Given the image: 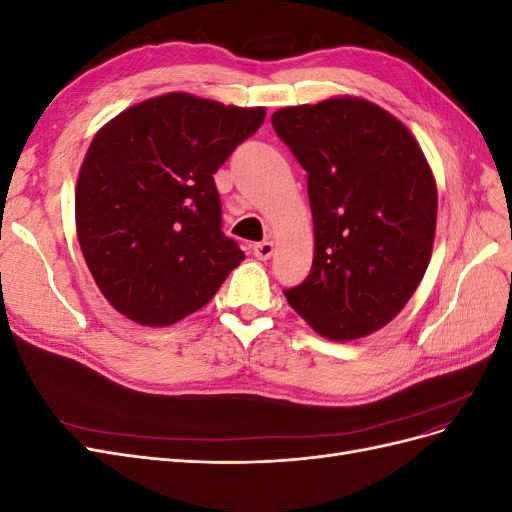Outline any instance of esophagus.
Returning <instances> with one entry per match:
<instances>
[{
  "label": "esophagus",
  "instance_id": "34e87169",
  "mask_svg": "<svg viewBox=\"0 0 512 512\" xmlns=\"http://www.w3.org/2000/svg\"><path fill=\"white\" fill-rule=\"evenodd\" d=\"M252 252H254V256L258 260H269L273 256V252H275V245L271 241H262V243H256L252 247Z\"/></svg>",
  "mask_w": 512,
  "mask_h": 512
}]
</instances>
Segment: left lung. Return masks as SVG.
Listing matches in <instances>:
<instances>
[{"label": "left lung", "mask_w": 512, "mask_h": 512, "mask_svg": "<svg viewBox=\"0 0 512 512\" xmlns=\"http://www.w3.org/2000/svg\"><path fill=\"white\" fill-rule=\"evenodd\" d=\"M307 173L314 262L286 290L318 335L350 342L389 324L429 267L438 188L412 132L382 106L339 96L271 117Z\"/></svg>", "instance_id": "left-lung-1"}]
</instances>
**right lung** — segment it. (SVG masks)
Wrapping results in <instances>:
<instances>
[{
	"instance_id": "right-lung-1",
	"label": "right lung",
	"mask_w": 512,
	"mask_h": 512,
	"mask_svg": "<svg viewBox=\"0 0 512 512\" xmlns=\"http://www.w3.org/2000/svg\"><path fill=\"white\" fill-rule=\"evenodd\" d=\"M262 121V106L175 91L98 130L76 181V235L119 314L168 327L207 305L239 267L245 254L222 232L213 175Z\"/></svg>"
}]
</instances>
